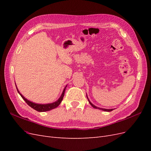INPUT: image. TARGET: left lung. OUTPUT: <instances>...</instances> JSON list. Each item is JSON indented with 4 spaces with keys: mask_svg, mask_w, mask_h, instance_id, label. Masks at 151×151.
Listing matches in <instances>:
<instances>
[{
    "mask_svg": "<svg viewBox=\"0 0 151 151\" xmlns=\"http://www.w3.org/2000/svg\"><path fill=\"white\" fill-rule=\"evenodd\" d=\"M87 98H88V96H87ZM88 101H89V103H90V104L91 105V106H92L93 108H98V109H101V110H103V111H112V110H113V109H104V108H98V107H96V106H94V105L93 104H92L91 103V101H89V99H88Z\"/></svg>",
    "mask_w": 151,
    "mask_h": 151,
    "instance_id": "obj_1",
    "label": "left lung"
}]
</instances>
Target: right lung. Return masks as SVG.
<instances>
[{
    "label": "right lung",
    "mask_w": 151,
    "mask_h": 151,
    "mask_svg": "<svg viewBox=\"0 0 151 151\" xmlns=\"http://www.w3.org/2000/svg\"><path fill=\"white\" fill-rule=\"evenodd\" d=\"M67 87V86H66ZM65 88V89H63V93L61 95V96L60 97V98H59L57 101H56L54 103H50V104H36V103H34L33 102L31 101H29V100L26 99L23 96H22L19 92V91H18L17 88V92L19 93V94L21 96V97L22 98V99H23L25 102L28 104L29 106H31L32 108H33L34 109H35V110L38 111H40V112H43V111H49V110H51V109H54L57 108L59 104H60V103L62 102V99H63V96H64V93H65V88Z\"/></svg>",
    "instance_id": "add662e5"
}]
</instances>
